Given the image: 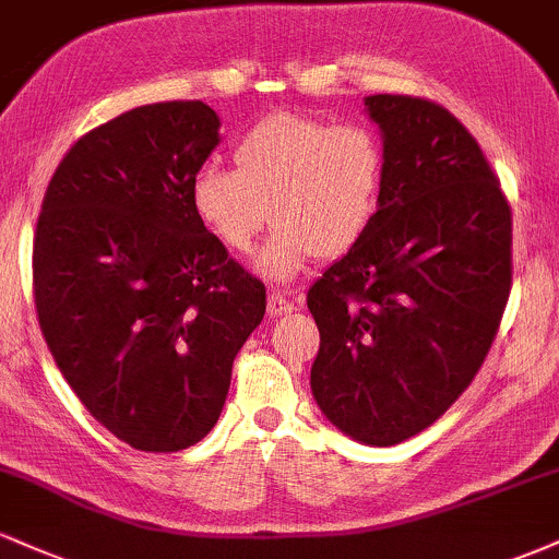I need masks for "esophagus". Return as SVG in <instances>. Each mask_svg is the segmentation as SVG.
I'll return each instance as SVG.
<instances>
[{
  "label": "esophagus",
  "instance_id": "esophagus-1",
  "mask_svg": "<svg viewBox=\"0 0 559 559\" xmlns=\"http://www.w3.org/2000/svg\"><path fill=\"white\" fill-rule=\"evenodd\" d=\"M297 310V301H292L286 294L281 292H271L267 294V316L278 318V316H288V312Z\"/></svg>",
  "mask_w": 559,
  "mask_h": 559
}]
</instances>
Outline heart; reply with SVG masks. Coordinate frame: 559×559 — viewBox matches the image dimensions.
I'll return each instance as SVG.
<instances>
[{
    "label": "heart",
    "mask_w": 559,
    "mask_h": 559,
    "mask_svg": "<svg viewBox=\"0 0 559 559\" xmlns=\"http://www.w3.org/2000/svg\"><path fill=\"white\" fill-rule=\"evenodd\" d=\"M236 170L204 165L191 181V207L223 249L243 254L267 223L254 254L262 278L286 284L312 258H338L368 234L378 213L386 157L365 126H333L275 112L234 146Z\"/></svg>",
    "instance_id": "obj_1"
}]
</instances>
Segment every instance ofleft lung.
<instances>
[{"mask_svg":"<svg viewBox=\"0 0 559 559\" xmlns=\"http://www.w3.org/2000/svg\"><path fill=\"white\" fill-rule=\"evenodd\" d=\"M381 131V202L307 292L320 331L310 386L349 439L394 447L471 386L512 281V217L478 141L444 107L365 96Z\"/></svg>","mask_w":559,"mask_h":559,"instance_id":"8db88e82","label":"left lung"}]
</instances>
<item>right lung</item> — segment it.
<instances>
[{
    "mask_svg": "<svg viewBox=\"0 0 559 559\" xmlns=\"http://www.w3.org/2000/svg\"><path fill=\"white\" fill-rule=\"evenodd\" d=\"M221 144L204 102L128 110L70 146L34 239L38 325L70 389L141 452L213 431L265 286L199 223L191 181Z\"/></svg>",
    "mask_w": 559,
    "mask_h": 559,
    "instance_id": "add662e5",
    "label": "right lung"
}]
</instances>
